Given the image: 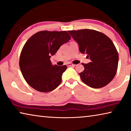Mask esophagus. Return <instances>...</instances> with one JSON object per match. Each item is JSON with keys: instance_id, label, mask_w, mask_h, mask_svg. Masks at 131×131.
<instances>
[{"instance_id": "34e87169", "label": "esophagus", "mask_w": 131, "mask_h": 131, "mask_svg": "<svg viewBox=\"0 0 131 131\" xmlns=\"http://www.w3.org/2000/svg\"><path fill=\"white\" fill-rule=\"evenodd\" d=\"M66 66H68V67H69V66H75V65H73V63H66Z\"/></svg>"}]
</instances>
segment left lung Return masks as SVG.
<instances>
[{
	"mask_svg": "<svg viewBox=\"0 0 131 131\" xmlns=\"http://www.w3.org/2000/svg\"><path fill=\"white\" fill-rule=\"evenodd\" d=\"M79 45V51L90 58L88 63L82 64L84 70L79 73L83 82L92 88L106 86L117 72L118 53L110 39L102 32L83 29L68 31Z\"/></svg>",
	"mask_w": 131,
	"mask_h": 131,
	"instance_id": "obj_1",
	"label": "left lung"
}]
</instances>
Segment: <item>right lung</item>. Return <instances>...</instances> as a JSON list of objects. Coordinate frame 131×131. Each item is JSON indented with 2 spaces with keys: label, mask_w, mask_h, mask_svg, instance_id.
<instances>
[{
  "label": "right lung",
  "mask_w": 131,
  "mask_h": 131,
  "mask_svg": "<svg viewBox=\"0 0 131 131\" xmlns=\"http://www.w3.org/2000/svg\"><path fill=\"white\" fill-rule=\"evenodd\" d=\"M70 38L66 31H42L28 39L21 52L19 65L24 79L31 87L46 93L59 86L67 66L53 65L50 58Z\"/></svg>",
  "instance_id": "1"
}]
</instances>
